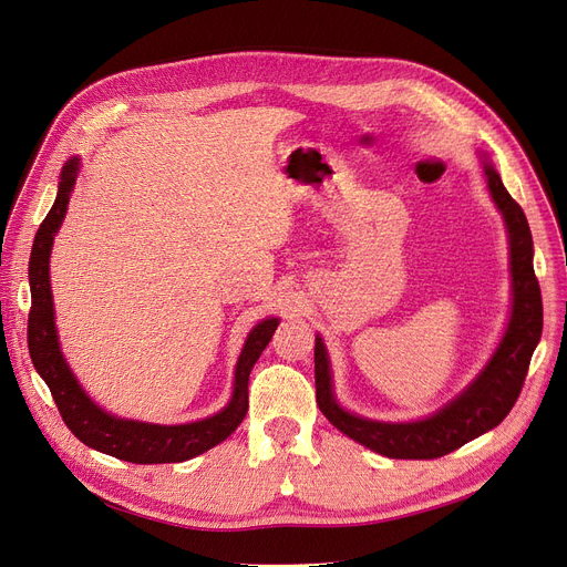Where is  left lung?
I'll use <instances>...</instances> for the list:
<instances>
[{
    "instance_id": "left-lung-1",
    "label": "left lung",
    "mask_w": 567,
    "mask_h": 567,
    "mask_svg": "<svg viewBox=\"0 0 567 567\" xmlns=\"http://www.w3.org/2000/svg\"><path fill=\"white\" fill-rule=\"evenodd\" d=\"M483 171L489 194H493L508 230L513 308L502 344L465 392L420 422L388 424L358 417L334 401L328 353L323 339L317 334L315 383L319 410L337 431L381 456L403 461L440 458L499 426L522 392L532 355L540 342L543 296L534 271V239L529 223H526L522 207L506 192L495 166L485 159Z\"/></svg>"
}]
</instances>
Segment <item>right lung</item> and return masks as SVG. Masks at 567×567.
Instances as JSON below:
<instances>
[{
    "label": "right lung",
    "mask_w": 567,
    "mask_h": 567,
    "mask_svg": "<svg viewBox=\"0 0 567 567\" xmlns=\"http://www.w3.org/2000/svg\"><path fill=\"white\" fill-rule=\"evenodd\" d=\"M80 159L72 157L65 162L59 179L56 200L35 233L31 259H29V287H31V310L27 326V344L29 355L48 383L52 399L61 412L65 426L72 435L82 440L86 446L102 451L113 458L138 465H157V463H184L205 454L207 449L216 446L228 437L246 417L248 412V375L261 351L267 349L271 337L278 328V319L259 321L244 344L235 369V392L230 403L225 405L214 417L179 424L162 426L145 424L134 420H118L95 405L82 385L74 379L61 349L59 334L54 326V303L50 287V252L54 235L63 223L70 194L78 179Z\"/></svg>",
    "instance_id": "right-lung-1"
}]
</instances>
